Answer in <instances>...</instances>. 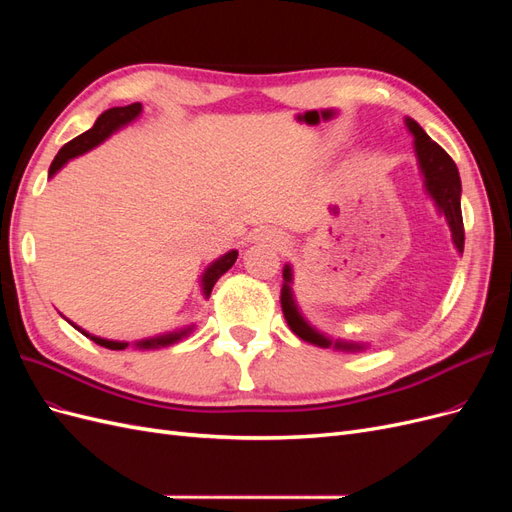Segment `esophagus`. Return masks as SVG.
<instances>
[{"label":"esophagus","mask_w":512,"mask_h":512,"mask_svg":"<svg viewBox=\"0 0 512 512\" xmlns=\"http://www.w3.org/2000/svg\"><path fill=\"white\" fill-rule=\"evenodd\" d=\"M262 237H265L267 241H271L273 245H286V239H284V235L282 232H277V230H262Z\"/></svg>","instance_id":"esophagus-1"}]
</instances>
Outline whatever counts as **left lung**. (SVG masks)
Instances as JSON below:
<instances>
[{"mask_svg": "<svg viewBox=\"0 0 512 512\" xmlns=\"http://www.w3.org/2000/svg\"><path fill=\"white\" fill-rule=\"evenodd\" d=\"M408 130L414 134V149H416V158L418 164H421V170L425 175V185L427 192L436 200V205L440 213H444V218L451 226V235L453 243L459 252H463V241H466V232H463V218H461V179H459V170L453 158L436 143L431 141L427 132L418 126L414 119H406ZM292 269L290 265L284 267V288H282V309H284V318L288 322V327L294 335H299L301 339L309 344H316L320 348H342V350H361L363 346L359 344H346V342H331L329 337H324L316 329L309 327V324L303 320L299 314L297 305H294L292 299Z\"/></svg>", "mask_w": 512, "mask_h": 512, "instance_id": "8db88e82", "label": "left lung"}]
</instances>
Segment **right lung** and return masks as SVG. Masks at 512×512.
Returning a JSON list of instances; mask_svg holds the SVG:
<instances>
[{"mask_svg":"<svg viewBox=\"0 0 512 512\" xmlns=\"http://www.w3.org/2000/svg\"><path fill=\"white\" fill-rule=\"evenodd\" d=\"M141 102H134V104H128V106H115V108H108V111H104L98 119H96V123H94V128H89L87 132H83V134H79L76 138H72L70 143H66L64 147L59 149V153L55 156V160H53V164H51V168H49V175L53 177L57 170L64 166L68 160H72V158H76V156H81V153H85V151H89V149H94L96 145H100L104 138H108L111 136L115 130H119L121 126H126V123H130L132 119H136L138 115H141ZM237 252L232 250V252H228V254H224L222 258H218L213 262V265L205 271V275H203V290H205V297H209L211 294V290H213V286H215V282L220 280V277L235 265V260H237ZM76 327V324H74ZM79 329V327H76ZM85 337H91V342H96L98 346H102V348H108V350H123V348H128V344L126 342H108V339H102V337H94V335H89V333H85L83 329H79ZM188 331L190 329H185V331H179V333H168V335H160V337H151V339H143V342H138L136 346L138 348H158V346H168V344H175V342H179V339L183 337V335H188Z\"/></svg>","mask_w":512,"mask_h":512,"instance_id":"1","label":"right lung"}]
</instances>
